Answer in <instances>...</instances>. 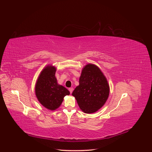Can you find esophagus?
Segmentation results:
<instances>
[{
	"instance_id": "obj_1",
	"label": "esophagus",
	"mask_w": 152,
	"mask_h": 152,
	"mask_svg": "<svg viewBox=\"0 0 152 152\" xmlns=\"http://www.w3.org/2000/svg\"><path fill=\"white\" fill-rule=\"evenodd\" d=\"M68 90H69V91H70V94H72V92H73V87H70V88H69V89H68Z\"/></svg>"
}]
</instances>
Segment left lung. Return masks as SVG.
I'll return each instance as SVG.
<instances>
[{
	"mask_svg": "<svg viewBox=\"0 0 152 152\" xmlns=\"http://www.w3.org/2000/svg\"><path fill=\"white\" fill-rule=\"evenodd\" d=\"M109 86L100 69L93 64L85 66L82 71L79 86L72 93L80 108L92 113L102 108L108 98Z\"/></svg>",
	"mask_w": 152,
	"mask_h": 152,
	"instance_id": "8db88e82",
	"label": "left lung"
}]
</instances>
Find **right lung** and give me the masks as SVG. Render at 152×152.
Returning a JSON list of instances; mask_svg holds the SVG:
<instances>
[{"label": "right lung", "instance_id": "1", "mask_svg": "<svg viewBox=\"0 0 152 152\" xmlns=\"http://www.w3.org/2000/svg\"><path fill=\"white\" fill-rule=\"evenodd\" d=\"M55 73L56 68L54 66L45 68L41 72L35 86V94L39 102L50 110L58 108L64 97L70 94L65 87L58 84Z\"/></svg>", "mask_w": 152, "mask_h": 152}]
</instances>
